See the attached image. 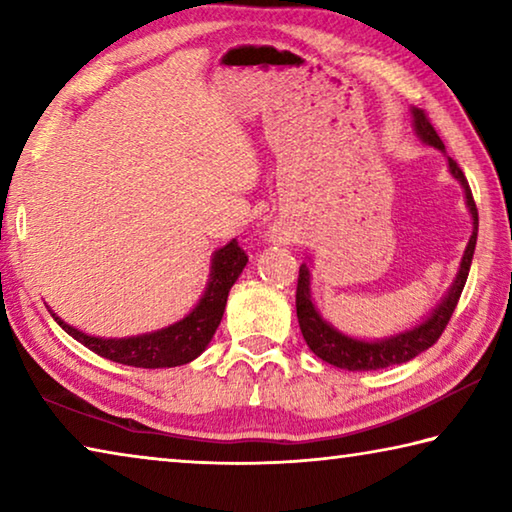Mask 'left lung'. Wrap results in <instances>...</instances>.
I'll return each instance as SVG.
<instances>
[{
    "instance_id": "obj_1",
    "label": "left lung",
    "mask_w": 512,
    "mask_h": 512,
    "mask_svg": "<svg viewBox=\"0 0 512 512\" xmlns=\"http://www.w3.org/2000/svg\"><path fill=\"white\" fill-rule=\"evenodd\" d=\"M413 121H415V131H418L420 140L427 142L429 146H436V149L445 151V144L440 140L436 128L431 126L429 117L424 115V110L413 108ZM449 162V171L452 176L463 185L465 189V201L467 207L472 212V221H474V230L470 237V244H467L465 253H463V262L461 268H458V275L452 284V289L447 291L445 300L433 309V314L424 320L422 325L409 329V332H402L397 336H391L386 341H377V343H368V341H357L350 339L341 332L325 323L323 318L311 302V289H309V266L302 264L300 273H298V289H296V311H298V323H300V332L305 336V341L309 345V350L316 354L327 363H332L336 368L343 370H379V368H388L395 366V363H406L413 357H418L420 352L429 350L433 343L440 339V334L445 332V327L452 318L454 309L458 305V298H461L463 287L467 282V273H470V264L474 257V246H476V232H479V210H476V203L472 198V189L467 185L465 173L458 167L456 160L447 158Z\"/></svg>"
}]
</instances>
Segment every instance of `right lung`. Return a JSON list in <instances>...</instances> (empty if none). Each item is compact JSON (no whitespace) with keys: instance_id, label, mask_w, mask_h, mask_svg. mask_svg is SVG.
I'll use <instances>...</instances> for the list:
<instances>
[{"instance_id":"obj_1","label":"right lung","mask_w":512,"mask_h":512,"mask_svg":"<svg viewBox=\"0 0 512 512\" xmlns=\"http://www.w3.org/2000/svg\"><path fill=\"white\" fill-rule=\"evenodd\" d=\"M246 262L248 255L237 244V239H232L228 246L216 250L212 259L210 282H207L201 302L180 323L164 327L153 334L128 336V339H97V336H88L79 332V329L69 327L56 314L51 316L69 336H74L76 341L83 343L88 350L97 352L103 359L133 368L183 366V363L196 359L207 348V343L212 341L216 327H219L223 318L228 293L241 271H244Z\"/></svg>"}]
</instances>
